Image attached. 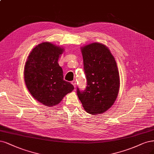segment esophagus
I'll use <instances>...</instances> for the list:
<instances>
[{"label":"esophagus","instance_id":"34e87169","mask_svg":"<svg viewBox=\"0 0 154 154\" xmlns=\"http://www.w3.org/2000/svg\"><path fill=\"white\" fill-rule=\"evenodd\" d=\"M71 83L73 85V86L75 87V88L76 87V81L75 80H73V81H72L71 82Z\"/></svg>","mask_w":154,"mask_h":154}]
</instances>
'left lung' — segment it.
I'll return each instance as SVG.
<instances>
[{"instance_id":"left-lung-1","label":"left lung","mask_w":154,"mask_h":154,"mask_svg":"<svg viewBox=\"0 0 154 154\" xmlns=\"http://www.w3.org/2000/svg\"><path fill=\"white\" fill-rule=\"evenodd\" d=\"M87 79L84 91L77 95L84 109L92 115L107 111L117 97L120 78L115 58L105 45L95 43L82 48Z\"/></svg>"}]
</instances>
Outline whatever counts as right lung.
Listing matches in <instances>:
<instances>
[{"label":"right lung","instance_id":"right-lung-1","mask_svg":"<svg viewBox=\"0 0 154 154\" xmlns=\"http://www.w3.org/2000/svg\"><path fill=\"white\" fill-rule=\"evenodd\" d=\"M63 48L50 43L36 46L25 66V84L31 95L46 106L59 104L74 87L63 80V71L58 59Z\"/></svg>","mask_w":154,"mask_h":154}]
</instances>
